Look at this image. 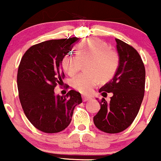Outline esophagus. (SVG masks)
Here are the masks:
<instances>
[{
	"label": "esophagus",
	"instance_id": "esophagus-1",
	"mask_svg": "<svg viewBox=\"0 0 161 161\" xmlns=\"http://www.w3.org/2000/svg\"><path fill=\"white\" fill-rule=\"evenodd\" d=\"M82 100H83V102H87V101L89 100H91L92 98L90 96H86V95H82Z\"/></svg>",
	"mask_w": 161,
	"mask_h": 161
}]
</instances>
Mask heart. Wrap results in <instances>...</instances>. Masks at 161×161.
I'll return each instance as SVG.
<instances>
[{"label": "heart", "instance_id": "obj_1", "mask_svg": "<svg viewBox=\"0 0 161 161\" xmlns=\"http://www.w3.org/2000/svg\"><path fill=\"white\" fill-rule=\"evenodd\" d=\"M75 54H66L62 59V68L69 75L79 72L86 63V72L72 79V86L79 92H91L99 79L108 81L114 76L119 64V56L105 42L98 39H89L75 48Z\"/></svg>", "mask_w": 161, "mask_h": 161}]
</instances>
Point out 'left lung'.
<instances>
[{
	"label": "left lung",
	"instance_id": "left-lung-1",
	"mask_svg": "<svg viewBox=\"0 0 161 161\" xmlns=\"http://www.w3.org/2000/svg\"><path fill=\"white\" fill-rule=\"evenodd\" d=\"M119 64L114 77L99 89L102 95L112 92L111 101L102 98L99 112L93 118L97 128L109 134L123 131L139 112L144 95L145 68L135 49L115 39Z\"/></svg>",
	"mask_w": 161,
	"mask_h": 161
}]
</instances>
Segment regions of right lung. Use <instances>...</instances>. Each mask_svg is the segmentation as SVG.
Here are the masks:
<instances>
[{
	"mask_svg": "<svg viewBox=\"0 0 161 161\" xmlns=\"http://www.w3.org/2000/svg\"><path fill=\"white\" fill-rule=\"evenodd\" d=\"M79 40L72 37L36 44L26 51L19 65L17 88L23 110L32 125L45 133L66 128L75 107L82 102L75 90L62 96L54 92L64 77L62 59Z\"/></svg>",
	"mask_w": 161,
	"mask_h": 161,
	"instance_id": "add662e5",
	"label": "right lung"
}]
</instances>
